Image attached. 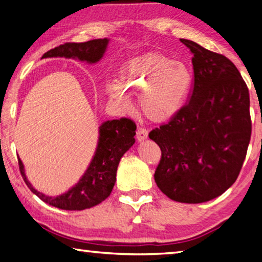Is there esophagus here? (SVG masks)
Returning <instances> with one entry per match:
<instances>
[{"label":"esophagus","instance_id":"1","mask_svg":"<svg viewBox=\"0 0 262 262\" xmlns=\"http://www.w3.org/2000/svg\"><path fill=\"white\" fill-rule=\"evenodd\" d=\"M148 137V129L144 127H139L136 130V139L139 141H143Z\"/></svg>","mask_w":262,"mask_h":262}]
</instances>
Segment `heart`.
I'll use <instances>...</instances> for the list:
<instances>
[{"label":"heart","mask_w":262,"mask_h":262,"mask_svg":"<svg viewBox=\"0 0 262 262\" xmlns=\"http://www.w3.org/2000/svg\"><path fill=\"white\" fill-rule=\"evenodd\" d=\"M120 86H111V95L125 107L129 95L141 96L142 112L150 120L163 122L183 107L192 84L188 68L161 53L135 57L120 73Z\"/></svg>","instance_id":"1"}]
</instances>
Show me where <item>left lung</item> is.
I'll return each instance as SVG.
<instances>
[{
	"mask_svg": "<svg viewBox=\"0 0 262 262\" xmlns=\"http://www.w3.org/2000/svg\"><path fill=\"white\" fill-rule=\"evenodd\" d=\"M180 41L193 53L192 94L149 133L162 151L154 177L171 200L202 203L231 187L242 170L252 133L250 94L227 56Z\"/></svg>",
	"mask_w": 262,
	"mask_h": 262,
	"instance_id": "left-lung-1",
	"label": "left lung"
}]
</instances>
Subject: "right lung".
I'll use <instances>...</instances> for the list:
<instances>
[{"label": "right lung", "instance_id": "add662e5", "mask_svg": "<svg viewBox=\"0 0 262 262\" xmlns=\"http://www.w3.org/2000/svg\"><path fill=\"white\" fill-rule=\"evenodd\" d=\"M108 40L94 39L86 42H66L46 52L42 57H77L81 61L95 63L105 53ZM136 125L132 119L106 121L100 126V136L94 159L81 180L67 193L52 198L35 190L24 173V166L18 158L20 174L25 184L43 202L63 210H83L103 202L110 196L115 180L117 168L128 149L135 143Z\"/></svg>", "mask_w": 262, "mask_h": 262}]
</instances>
